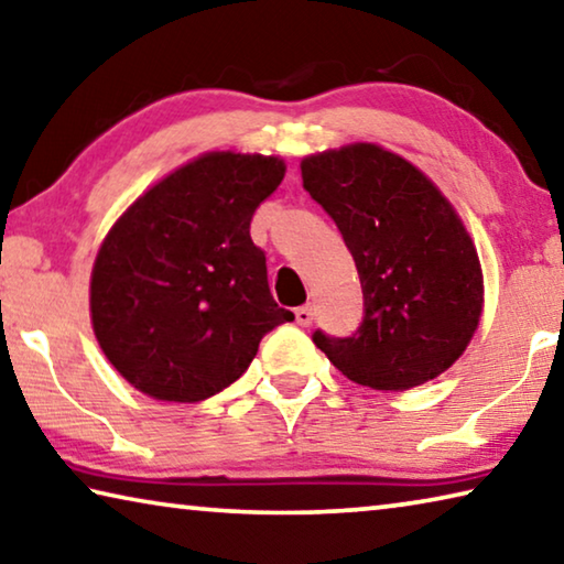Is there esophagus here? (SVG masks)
Here are the masks:
<instances>
[{"label": "esophagus", "instance_id": "obj_1", "mask_svg": "<svg viewBox=\"0 0 564 564\" xmlns=\"http://www.w3.org/2000/svg\"><path fill=\"white\" fill-rule=\"evenodd\" d=\"M294 317H297V325H300V327H310L312 319H315V315H312L310 304H304V307H297V312H294Z\"/></svg>", "mask_w": 564, "mask_h": 564}]
</instances>
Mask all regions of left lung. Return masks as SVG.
Instances as JSON below:
<instances>
[{"label": "left lung", "mask_w": 564, "mask_h": 564, "mask_svg": "<svg viewBox=\"0 0 564 564\" xmlns=\"http://www.w3.org/2000/svg\"><path fill=\"white\" fill-rule=\"evenodd\" d=\"M312 199L337 221L365 294L357 335L315 345L357 384L402 392L435 380L475 337L485 307L477 247L427 174L375 142L302 160Z\"/></svg>", "instance_id": "1"}]
</instances>
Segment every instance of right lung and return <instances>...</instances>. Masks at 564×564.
<instances>
[{
  "instance_id": "1",
  "label": "right lung",
  "mask_w": 564,
  "mask_h": 564,
  "mask_svg": "<svg viewBox=\"0 0 564 564\" xmlns=\"http://www.w3.org/2000/svg\"><path fill=\"white\" fill-rule=\"evenodd\" d=\"M282 156L205 152L154 182L101 239L91 329L119 375L160 402H199L252 362L290 310L274 302L249 221Z\"/></svg>"
}]
</instances>
